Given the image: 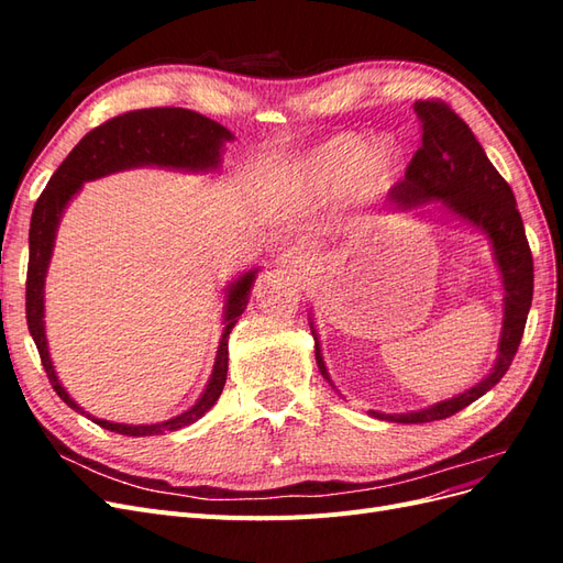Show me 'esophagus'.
I'll return each instance as SVG.
<instances>
[{
    "label": "esophagus",
    "instance_id": "1",
    "mask_svg": "<svg viewBox=\"0 0 563 563\" xmlns=\"http://www.w3.org/2000/svg\"><path fill=\"white\" fill-rule=\"evenodd\" d=\"M279 267H284L286 272H294V275H308L312 267V258L308 251L302 249H288L279 255Z\"/></svg>",
    "mask_w": 563,
    "mask_h": 563
}]
</instances>
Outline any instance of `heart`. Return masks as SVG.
<instances>
[{"label": "heart", "instance_id": "1", "mask_svg": "<svg viewBox=\"0 0 563 563\" xmlns=\"http://www.w3.org/2000/svg\"><path fill=\"white\" fill-rule=\"evenodd\" d=\"M302 176L319 195L373 197L395 183L401 155L395 143L378 141L366 147L362 135L343 133L321 143L302 159Z\"/></svg>", "mask_w": 563, "mask_h": 563}]
</instances>
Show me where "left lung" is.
Instances as JSON below:
<instances>
[{
	"mask_svg": "<svg viewBox=\"0 0 563 563\" xmlns=\"http://www.w3.org/2000/svg\"><path fill=\"white\" fill-rule=\"evenodd\" d=\"M416 112L422 124V143L416 150L411 164L406 166L404 180L391 187L387 199L404 209L439 199L444 201L446 209L488 234L505 286V319L498 362L482 383H476L463 395L439 401L430 408H420V411L395 416L371 411L373 418L389 422L444 420L484 397L493 385H498L519 350L526 317L533 300V255L526 240L512 187L488 162L472 129L460 119V114H455L446 100H416ZM312 335L317 366L321 376L331 383L327 364L321 360L317 333L312 331Z\"/></svg>",
	"mask_w": 563,
	"mask_h": 563,
	"instance_id": "left-lung-1",
	"label": "left lung"
}]
</instances>
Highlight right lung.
I'll return each mask as SVG.
<instances>
[{
  "label": "right lung",
  "mask_w": 563,
  "mask_h": 563,
  "mask_svg": "<svg viewBox=\"0 0 563 563\" xmlns=\"http://www.w3.org/2000/svg\"><path fill=\"white\" fill-rule=\"evenodd\" d=\"M232 141V133L220 126L213 119L203 117L192 110L183 108H145L131 110L108 119L106 124L91 129L75 145L70 155L51 176L44 192L40 195L35 211L30 220V261H27V282H25V319L32 340L40 350L42 366L48 376L51 387L56 395L75 411L91 418L100 428L126 437H155L164 432H176L199 420L209 408L218 401L220 391L228 380V335L234 329L249 302V291L255 277V269L246 272L244 277L228 286V305H225V331L220 338L213 376L197 399L192 408L185 413L164 420L157 424H119L110 420H100L89 416L79 408L70 395L63 389L56 378V371L51 366V356L44 335V277L54 251L56 228L63 216V209L73 195L79 190L84 180H93L131 166H172V168H190V172H207L220 164V150L223 143Z\"/></svg>",
  "instance_id": "add662e5"
}]
</instances>
